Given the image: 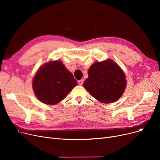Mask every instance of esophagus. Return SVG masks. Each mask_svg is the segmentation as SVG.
<instances>
[{
    "label": "esophagus",
    "instance_id": "34e87169",
    "mask_svg": "<svg viewBox=\"0 0 160 160\" xmlns=\"http://www.w3.org/2000/svg\"><path fill=\"white\" fill-rule=\"evenodd\" d=\"M78 84H79V85L82 86V85L83 84V80H78Z\"/></svg>",
    "mask_w": 160,
    "mask_h": 160
}]
</instances>
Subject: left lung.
<instances>
[{
	"label": "left lung",
	"mask_w": 160,
	"mask_h": 160,
	"mask_svg": "<svg viewBox=\"0 0 160 160\" xmlns=\"http://www.w3.org/2000/svg\"><path fill=\"white\" fill-rule=\"evenodd\" d=\"M83 87L98 101L109 104L121 98L127 86L126 76L112 60L95 62L88 71Z\"/></svg>",
	"instance_id": "8db88e82"
}]
</instances>
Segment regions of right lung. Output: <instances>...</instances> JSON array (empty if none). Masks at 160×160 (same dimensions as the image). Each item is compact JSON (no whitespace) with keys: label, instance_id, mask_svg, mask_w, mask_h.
I'll return each mask as SVG.
<instances>
[{"label":"right lung","instance_id":"obj_1","mask_svg":"<svg viewBox=\"0 0 160 160\" xmlns=\"http://www.w3.org/2000/svg\"><path fill=\"white\" fill-rule=\"evenodd\" d=\"M77 85L72 73L61 61H51L41 66L32 81L36 97L48 105L60 102Z\"/></svg>","mask_w":160,"mask_h":160}]
</instances>
